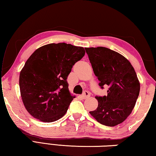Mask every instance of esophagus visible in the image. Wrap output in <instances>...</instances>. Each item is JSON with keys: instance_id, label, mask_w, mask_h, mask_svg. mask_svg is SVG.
<instances>
[{"instance_id": "esophagus-1", "label": "esophagus", "mask_w": 156, "mask_h": 156, "mask_svg": "<svg viewBox=\"0 0 156 156\" xmlns=\"http://www.w3.org/2000/svg\"><path fill=\"white\" fill-rule=\"evenodd\" d=\"M89 96H90V92L85 91L83 93V96H82V98H83V99H86V98H89Z\"/></svg>"}]
</instances>
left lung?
Wrapping results in <instances>:
<instances>
[{
  "mask_svg": "<svg viewBox=\"0 0 156 156\" xmlns=\"http://www.w3.org/2000/svg\"><path fill=\"white\" fill-rule=\"evenodd\" d=\"M101 88L107 96H96L98 106L90 114L102 125L114 126L124 122L136 105L140 84L131 62L119 53L103 47L85 48Z\"/></svg>",
  "mask_w": 156,
  "mask_h": 156,
  "instance_id": "obj_1",
  "label": "left lung"
}]
</instances>
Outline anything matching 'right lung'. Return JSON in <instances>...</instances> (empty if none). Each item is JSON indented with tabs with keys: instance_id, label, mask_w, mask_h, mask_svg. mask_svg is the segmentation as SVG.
<instances>
[{
	"instance_id": "obj_1",
	"label": "right lung",
	"mask_w": 156,
	"mask_h": 156,
	"mask_svg": "<svg viewBox=\"0 0 156 156\" xmlns=\"http://www.w3.org/2000/svg\"><path fill=\"white\" fill-rule=\"evenodd\" d=\"M84 54L83 47L61 43L45 44L31 55L19 77L21 98L31 115L51 122L65 114L75 98L69 90L67 76Z\"/></svg>"
}]
</instances>
